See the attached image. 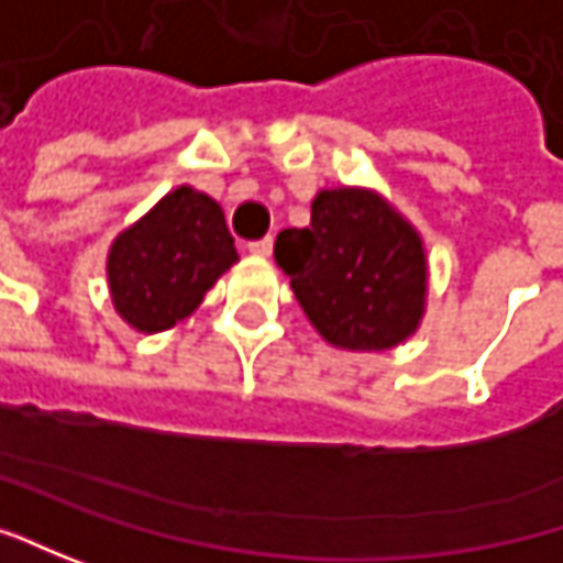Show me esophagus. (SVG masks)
I'll use <instances>...</instances> for the list:
<instances>
[{"label":"esophagus","mask_w":563,"mask_h":563,"mask_svg":"<svg viewBox=\"0 0 563 563\" xmlns=\"http://www.w3.org/2000/svg\"><path fill=\"white\" fill-rule=\"evenodd\" d=\"M271 249H274V240H271V236L249 243V252H252V255H258V258H267V255H271Z\"/></svg>","instance_id":"obj_1"}]
</instances>
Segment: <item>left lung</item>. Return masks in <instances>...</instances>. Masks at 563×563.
<instances>
[{"label": "left lung", "instance_id": "obj_1", "mask_svg": "<svg viewBox=\"0 0 563 563\" xmlns=\"http://www.w3.org/2000/svg\"><path fill=\"white\" fill-rule=\"evenodd\" d=\"M274 258L308 320L340 349H393L423 314L420 236L377 192L323 189L311 205V227L283 230Z\"/></svg>", "mask_w": 563, "mask_h": 563}]
</instances>
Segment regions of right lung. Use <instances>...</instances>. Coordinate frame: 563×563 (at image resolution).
<instances>
[{
	"mask_svg": "<svg viewBox=\"0 0 563 563\" xmlns=\"http://www.w3.org/2000/svg\"><path fill=\"white\" fill-rule=\"evenodd\" d=\"M233 262L236 249L221 205L180 186L114 240L111 301L130 327L158 333L192 314Z\"/></svg>",
	"mask_w": 563,
	"mask_h": 563,
	"instance_id": "obj_1",
	"label": "right lung"
}]
</instances>
